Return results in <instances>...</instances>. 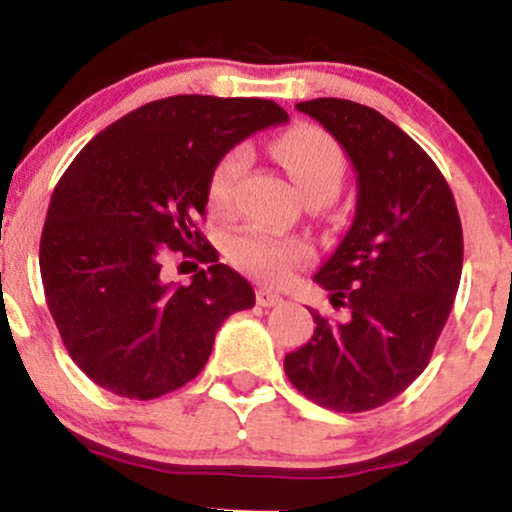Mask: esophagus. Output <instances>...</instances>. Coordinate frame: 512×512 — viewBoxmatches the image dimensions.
<instances>
[{
    "instance_id": "1",
    "label": "esophagus",
    "mask_w": 512,
    "mask_h": 512,
    "mask_svg": "<svg viewBox=\"0 0 512 512\" xmlns=\"http://www.w3.org/2000/svg\"><path fill=\"white\" fill-rule=\"evenodd\" d=\"M281 303H284V298H281L279 293L269 289H257V305H262V308H274V305Z\"/></svg>"
}]
</instances>
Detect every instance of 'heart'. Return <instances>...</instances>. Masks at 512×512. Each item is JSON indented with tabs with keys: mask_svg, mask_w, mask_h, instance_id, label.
Returning <instances> with one entry per match:
<instances>
[{
	"mask_svg": "<svg viewBox=\"0 0 512 512\" xmlns=\"http://www.w3.org/2000/svg\"><path fill=\"white\" fill-rule=\"evenodd\" d=\"M276 161L289 170L298 192L308 202H330L344 182L346 158L330 132L317 125H296L272 142ZM248 149L236 146L219 158L209 175V204L216 211L233 207L238 180L248 168ZM226 257L233 267L264 281H284L303 260L308 248L293 238H281L257 226L238 228L226 238Z\"/></svg>",
	"mask_w": 512,
	"mask_h": 512,
	"instance_id": "obj_1",
	"label": "heart"
}]
</instances>
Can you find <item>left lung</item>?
<instances>
[{
  "label": "left lung",
  "mask_w": 512,
  "mask_h": 512,
  "mask_svg": "<svg viewBox=\"0 0 512 512\" xmlns=\"http://www.w3.org/2000/svg\"><path fill=\"white\" fill-rule=\"evenodd\" d=\"M342 144L358 173L356 216L315 281L339 320L315 310L310 342L286 354L291 385L320 407L358 414L402 395L424 373L455 303L462 223L431 156L368 105H296Z\"/></svg>",
  "instance_id": "left-lung-1"
}]
</instances>
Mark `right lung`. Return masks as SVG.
<instances>
[{"mask_svg": "<svg viewBox=\"0 0 512 512\" xmlns=\"http://www.w3.org/2000/svg\"><path fill=\"white\" fill-rule=\"evenodd\" d=\"M289 120L264 98L170 96L88 142L52 192L40 236L45 301L72 361L103 390L156 399L209 361L228 315L255 291L197 228L219 158ZM180 249L209 263L187 287L160 279Z\"/></svg>", "mask_w": 512, "mask_h": 512, "instance_id": "add662e5", "label": "right lung"}]
</instances>
